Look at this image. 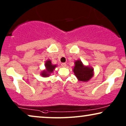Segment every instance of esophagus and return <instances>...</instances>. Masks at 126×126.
<instances>
[{
	"label": "esophagus",
	"instance_id": "obj_1",
	"mask_svg": "<svg viewBox=\"0 0 126 126\" xmlns=\"http://www.w3.org/2000/svg\"><path fill=\"white\" fill-rule=\"evenodd\" d=\"M61 65H62V66L63 67H66V66H67V64H66V63H62Z\"/></svg>",
	"mask_w": 126,
	"mask_h": 126
}]
</instances>
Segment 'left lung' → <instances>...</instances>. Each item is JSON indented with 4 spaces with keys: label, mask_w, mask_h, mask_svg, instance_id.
I'll return each mask as SVG.
<instances>
[{
    "label": "left lung",
    "mask_w": 126,
    "mask_h": 126,
    "mask_svg": "<svg viewBox=\"0 0 126 126\" xmlns=\"http://www.w3.org/2000/svg\"><path fill=\"white\" fill-rule=\"evenodd\" d=\"M73 71L79 81L87 82L94 76V68L84 65L80 60L74 62Z\"/></svg>",
    "instance_id": "1"
}]
</instances>
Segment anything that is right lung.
Listing matches in <instances>:
<instances>
[{
  "mask_svg": "<svg viewBox=\"0 0 126 126\" xmlns=\"http://www.w3.org/2000/svg\"><path fill=\"white\" fill-rule=\"evenodd\" d=\"M45 69L41 71L40 74L43 77H48L53 73L55 68L57 67V64H53L50 60H47L45 64Z\"/></svg>",
  "mask_w": 126,
  "mask_h": 126,
  "instance_id": "obj_1",
  "label": "right lung"
}]
</instances>
